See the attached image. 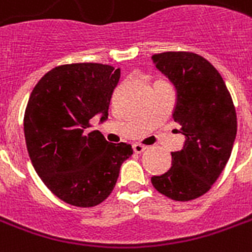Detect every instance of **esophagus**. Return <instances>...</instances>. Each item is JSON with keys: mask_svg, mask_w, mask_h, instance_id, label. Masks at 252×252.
<instances>
[{"mask_svg": "<svg viewBox=\"0 0 252 252\" xmlns=\"http://www.w3.org/2000/svg\"><path fill=\"white\" fill-rule=\"evenodd\" d=\"M133 151L134 153H143L145 149H147V147L145 145H141V144H133Z\"/></svg>", "mask_w": 252, "mask_h": 252, "instance_id": "esophagus-1", "label": "esophagus"}]
</instances>
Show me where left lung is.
<instances>
[{
    "instance_id": "obj_1",
    "label": "left lung",
    "mask_w": 252,
    "mask_h": 252,
    "mask_svg": "<svg viewBox=\"0 0 252 252\" xmlns=\"http://www.w3.org/2000/svg\"><path fill=\"white\" fill-rule=\"evenodd\" d=\"M157 70L176 87L173 119L185 136L181 151L172 152V166L152 177L157 191L174 201L198 198L210 189L227 164L237 136L233 99L217 68L188 51L152 57Z\"/></svg>"
}]
</instances>
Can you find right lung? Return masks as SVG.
<instances>
[{"label": "right lung", "instance_id": "obj_1", "mask_svg": "<svg viewBox=\"0 0 252 252\" xmlns=\"http://www.w3.org/2000/svg\"><path fill=\"white\" fill-rule=\"evenodd\" d=\"M120 68L100 63H72L49 71L32 90L25 111L26 147L36 174L66 203L99 205L112 193L120 166L133 149L111 144L91 119L108 118Z\"/></svg>", "mask_w": 252, "mask_h": 252}]
</instances>
